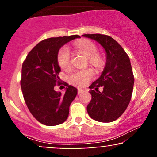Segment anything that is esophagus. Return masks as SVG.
<instances>
[{
  "label": "esophagus",
  "mask_w": 157,
  "mask_h": 157,
  "mask_svg": "<svg viewBox=\"0 0 157 157\" xmlns=\"http://www.w3.org/2000/svg\"><path fill=\"white\" fill-rule=\"evenodd\" d=\"M84 90L82 89H77V92H78V94H81L82 92H83Z\"/></svg>",
  "instance_id": "esophagus-1"
}]
</instances>
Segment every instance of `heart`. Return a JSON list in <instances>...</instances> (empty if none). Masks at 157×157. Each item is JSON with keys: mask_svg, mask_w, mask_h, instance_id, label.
Masks as SVG:
<instances>
[{"mask_svg": "<svg viewBox=\"0 0 157 157\" xmlns=\"http://www.w3.org/2000/svg\"><path fill=\"white\" fill-rule=\"evenodd\" d=\"M74 46L89 58V61L95 67H98L100 64V58L97 55V48L91 41L87 40H80L74 44ZM57 62L60 66L65 70L71 67V54L67 46H63L57 54ZM94 77V71L91 68L83 70H76L73 71L68 77L71 84L78 87H82L86 85Z\"/></svg>", "mask_w": 157, "mask_h": 157, "instance_id": "obj_1", "label": "heart"}]
</instances>
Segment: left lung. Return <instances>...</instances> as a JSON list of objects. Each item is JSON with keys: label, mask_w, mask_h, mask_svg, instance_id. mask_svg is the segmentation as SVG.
<instances>
[{"label": "left lung", "mask_w": 157, "mask_h": 157, "mask_svg": "<svg viewBox=\"0 0 157 157\" xmlns=\"http://www.w3.org/2000/svg\"><path fill=\"white\" fill-rule=\"evenodd\" d=\"M82 36L96 40L106 52L101 76L89 86L91 100L87 106L88 113L96 121L113 122L123 113L131 101L134 77L130 59L122 46L109 35Z\"/></svg>", "instance_id": "8db88e82"}]
</instances>
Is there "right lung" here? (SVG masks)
<instances>
[{"label": "right lung", "mask_w": 157, "mask_h": 157, "mask_svg": "<svg viewBox=\"0 0 157 157\" xmlns=\"http://www.w3.org/2000/svg\"><path fill=\"white\" fill-rule=\"evenodd\" d=\"M79 35L45 39L29 52L23 61L21 86L23 98L37 121L45 125L63 123L68 118L69 106L76 97L77 90L66 83L64 94L54 88L60 83V68L57 54L61 46Z\"/></svg>", "instance_id": "add662e5"}]
</instances>
